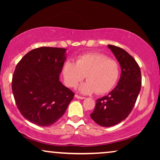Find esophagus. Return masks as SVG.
<instances>
[{"instance_id": "1", "label": "esophagus", "mask_w": 160, "mask_h": 160, "mask_svg": "<svg viewBox=\"0 0 160 160\" xmlns=\"http://www.w3.org/2000/svg\"><path fill=\"white\" fill-rule=\"evenodd\" d=\"M75 97H76V98H78V99H81V100H83V99H84V98H85L84 97H82V96H80V95H77V94H76Z\"/></svg>"}]
</instances>
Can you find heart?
I'll use <instances>...</instances> for the list:
<instances>
[{
    "mask_svg": "<svg viewBox=\"0 0 160 160\" xmlns=\"http://www.w3.org/2000/svg\"><path fill=\"white\" fill-rule=\"evenodd\" d=\"M62 74L65 85L76 87L86 76L87 82L80 91L84 94L108 93L117 85L120 76V65L117 60L99 52L78 56L76 63L70 60L63 64Z\"/></svg>",
    "mask_w": 160,
    "mask_h": 160,
    "instance_id": "heart-1",
    "label": "heart"
}]
</instances>
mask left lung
Returning <instances> with one entry per match:
<instances>
[{
  "mask_svg": "<svg viewBox=\"0 0 160 160\" xmlns=\"http://www.w3.org/2000/svg\"><path fill=\"white\" fill-rule=\"evenodd\" d=\"M122 68L117 86L108 95L96 100L90 117L98 124L111 127L123 121L134 107L141 88V69L136 61L125 50L108 45Z\"/></svg>",
  "mask_w": 160,
  "mask_h": 160,
  "instance_id": "1",
  "label": "left lung"
}]
</instances>
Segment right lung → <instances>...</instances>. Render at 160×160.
Masks as SVG:
<instances>
[{"label":"right lung","instance_id":"right-lung-1","mask_svg":"<svg viewBox=\"0 0 160 160\" xmlns=\"http://www.w3.org/2000/svg\"><path fill=\"white\" fill-rule=\"evenodd\" d=\"M66 49L40 47L25 54L12 76V92L21 114L37 125L58 121L73 100L74 93L59 80Z\"/></svg>","mask_w":160,"mask_h":160}]
</instances>
